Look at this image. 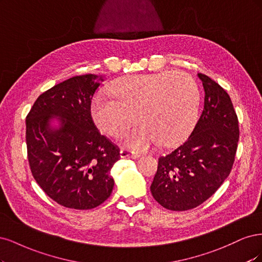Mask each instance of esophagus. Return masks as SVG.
Listing matches in <instances>:
<instances>
[{
  "mask_svg": "<svg viewBox=\"0 0 262 262\" xmlns=\"http://www.w3.org/2000/svg\"><path fill=\"white\" fill-rule=\"evenodd\" d=\"M120 157L121 158H133V159H136L139 157L138 152H135V151L128 150V149H121L120 151Z\"/></svg>",
  "mask_w": 262,
  "mask_h": 262,
  "instance_id": "obj_1",
  "label": "esophagus"
}]
</instances>
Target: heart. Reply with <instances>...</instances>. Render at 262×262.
<instances>
[{"label":"heart","mask_w":262,"mask_h":262,"mask_svg":"<svg viewBox=\"0 0 262 262\" xmlns=\"http://www.w3.org/2000/svg\"><path fill=\"white\" fill-rule=\"evenodd\" d=\"M111 94L92 101V120L101 132L115 137L135 122L136 113L140 124L124 135L126 145L135 149L158 141L175 145L188 136L198 120L200 89L185 72L130 76L116 81Z\"/></svg>","instance_id":"obj_1"}]
</instances>
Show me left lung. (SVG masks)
<instances>
[{
  "mask_svg": "<svg viewBox=\"0 0 262 262\" xmlns=\"http://www.w3.org/2000/svg\"><path fill=\"white\" fill-rule=\"evenodd\" d=\"M201 115L189 137L170 154L159 158L151 193L172 211L198 207L230 175L239 137L238 119L229 94L205 74Z\"/></svg>",
  "mask_w": 262,
  "mask_h": 262,
  "instance_id": "obj_1",
  "label": "left lung"
}]
</instances>
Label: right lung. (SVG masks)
<instances>
[{
    "label": "right lung",
    "mask_w": 262,
    "mask_h": 262,
    "mask_svg": "<svg viewBox=\"0 0 262 262\" xmlns=\"http://www.w3.org/2000/svg\"><path fill=\"white\" fill-rule=\"evenodd\" d=\"M103 77L75 76L40 95L26 117V143L33 179L58 205L76 210L100 206L111 195V168L120 148L101 135L91 100ZM58 117L60 126L49 125Z\"/></svg>",
    "instance_id": "add662e5"
}]
</instances>
